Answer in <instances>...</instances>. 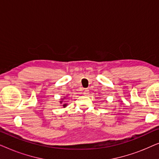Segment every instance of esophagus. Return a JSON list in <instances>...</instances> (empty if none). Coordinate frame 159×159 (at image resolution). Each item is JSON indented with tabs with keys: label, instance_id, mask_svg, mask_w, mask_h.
<instances>
[{
	"label": "esophagus",
	"instance_id": "34e87169",
	"mask_svg": "<svg viewBox=\"0 0 159 159\" xmlns=\"http://www.w3.org/2000/svg\"><path fill=\"white\" fill-rule=\"evenodd\" d=\"M83 94H84V95H88V94H89V90H88V89H84Z\"/></svg>",
	"mask_w": 159,
	"mask_h": 159
}]
</instances>
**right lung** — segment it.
<instances>
[{
    "instance_id": "1",
    "label": "right lung",
    "mask_w": 159,
    "mask_h": 159,
    "mask_svg": "<svg viewBox=\"0 0 159 159\" xmlns=\"http://www.w3.org/2000/svg\"><path fill=\"white\" fill-rule=\"evenodd\" d=\"M65 98H66V97H64V98L61 99V101H59V102H60V103H63V101H64V100ZM66 106H67V103H64V104H63V106H64V108H65V107H66Z\"/></svg>"
}]
</instances>
